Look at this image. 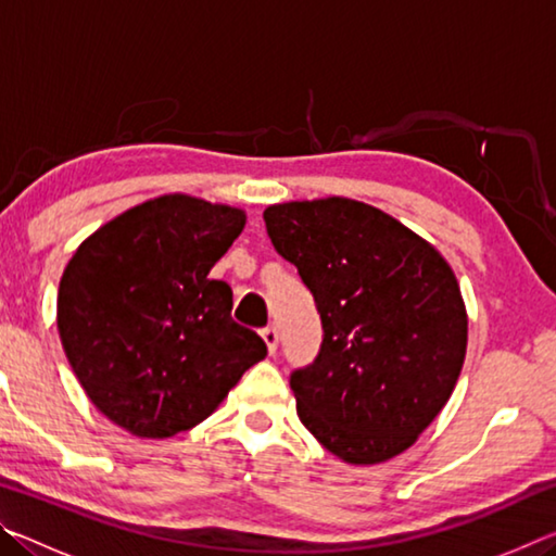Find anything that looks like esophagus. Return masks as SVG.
<instances>
[{"label": "esophagus", "instance_id": "esophagus-1", "mask_svg": "<svg viewBox=\"0 0 556 556\" xmlns=\"http://www.w3.org/2000/svg\"><path fill=\"white\" fill-rule=\"evenodd\" d=\"M260 336H262V341H265V345H267V351L275 355L277 353V343H279V331H277V326H265L260 331Z\"/></svg>", "mask_w": 556, "mask_h": 556}]
</instances>
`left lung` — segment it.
I'll use <instances>...</instances> for the list:
<instances>
[{
  "label": "left lung",
  "mask_w": 556,
  "mask_h": 556,
  "mask_svg": "<svg viewBox=\"0 0 556 556\" xmlns=\"http://www.w3.org/2000/svg\"><path fill=\"white\" fill-rule=\"evenodd\" d=\"M265 225L324 326L316 361L289 380L301 425L345 464L407 451L464 368L468 318L448 262L392 215L338 195L269 205Z\"/></svg>",
  "instance_id": "obj_1"
}]
</instances>
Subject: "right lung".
Instances as JSON below:
<instances>
[{
	"label": "right lung",
	"instance_id": "right-lung-1",
	"mask_svg": "<svg viewBox=\"0 0 556 556\" xmlns=\"http://www.w3.org/2000/svg\"><path fill=\"white\" fill-rule=\"evenodd\" d=\"M244 228L230 205L172 193L125 211L75 250L59 287L65 357L90 402L129 434L201 425L267 355L211 279Z\"/></svg>",
	"mask_w": 556,
	"mask_h": 556
}]
</instances>
